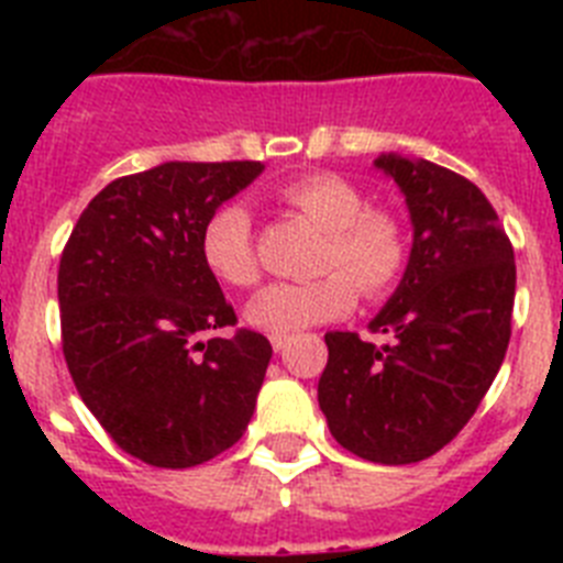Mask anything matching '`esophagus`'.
Wrapping results in <instances>:
<instances>
[{
	"label": "esophagus",
	"instance_id": "1",
	"mask_svg": "<svg viewBox=\"0 0 563 563\" xmlns=\"http://www.w3.org/2000/svg\"><path fill=\"white\" fill-rule=\"evenodd\" d=\"M271 343H273V350L282 352V350H285V346H287V335H273Z\"/></svg>",
	"mask_w": 563,
	"mask_h": 563
}]
</instances>
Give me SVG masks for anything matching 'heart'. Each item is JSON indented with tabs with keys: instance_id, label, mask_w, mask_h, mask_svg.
<instances>
[{
	"instance_id": "b5f03b06",
	"label": "heart",
	"mask_w": 563,
	"mask_h": 563,
	"mask_svg": "<svg viewBox=\"0 0 563 563\" xmlns=\"http://www.w3.org/2000/svg\"><path fill=\"white\" fill-rule=\"evenodd\" d=\"M298 217L324 231L312 282H285L258 292L247 305V324L267 335H292L307 327L343 318L355 305V290L369 301L389 296L409 265V233L389 208H366L363 194L338 174H305L278 191ZM208 271L231 287L258 282L256 236L251 213L222 206L200 233Z\"/></svg>"
}]
</instances>
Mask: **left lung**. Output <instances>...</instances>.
Masks as SVG:
<instances>
[{"instance_id":"1","label":"left lung","mask_w":563,"mask_h":563,"mask_svg":"<svg viewBox=\"0 0 563 563\" xmlns=\"http://www.w3.org/2000/svg\"><path fill=\"white\" fill-rule=\"evenodd\" d=\"M375 166L400 186L415 225L400 285L369 321L391 343L327 332L318 406L346 451L409 465L449 445L490 389L510 343L516 262L474 183L400 154Z\"/></svg>"}]
</instances>
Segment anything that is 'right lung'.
<instances>
[{"instance_id": "obj_1", "label": "right lung", "mask_w": 563, "mask_h": 563, "mask_svg": "<svg viewBox=\"0 0 563 563\" xmlns=\"http://www.w3.org/2000/svg\"><path fill=\"white\" fill-rule=\"evenodd\" d=\"M262 163H163L92 197L58 265L64 361L103 431L134 460L194 467L228 451L256 409L273 346L213 335L236 312L200 233Z\"/></svg>"}]
</instances>
